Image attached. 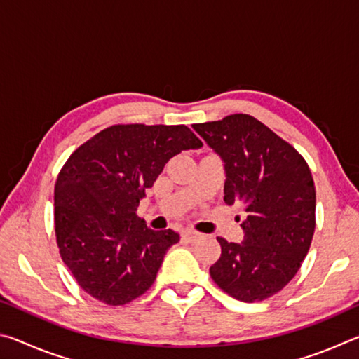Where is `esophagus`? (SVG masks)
<instances>
[{"label": "esophagus", "instance_id": "obj_1", "mask_svg": "<svg viewBox=\"0 0 359 359\" xmlns=\"http://www.w3.org/2000/svg\"><path fill=\"white\" fill-rule=\"evenodd\" d=\"M182 239H185L187 242H190V244H194V242H198L199 239H201V234L196 233V231L185 229L184 233H182Z\"/></svg>", "mask_w": 359, "mask_h": 359}]
</instances>
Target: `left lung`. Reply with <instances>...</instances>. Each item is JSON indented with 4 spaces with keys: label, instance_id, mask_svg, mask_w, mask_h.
Segmentation results:
<instances>
[{
    "label": "left lung",
    "instance_id": "left-lung-1",
    "mask_svg": "<svg viewBox=\"0 0 359 359\" xmlns=\"http://www.w3.org/2000/svg\"><path fill=\"white\" fill-rule=\"evenodd\" d=\"M193 130L222 158L224 203L245 212L242 242L217 238L222 255L210 266L212 280L239 301L267 299L296 276L311 247V169L293 145L252 115H228Z\"/></svg>",
    "mask_w": 359,
    "mask_h": 359
}]
</instances>
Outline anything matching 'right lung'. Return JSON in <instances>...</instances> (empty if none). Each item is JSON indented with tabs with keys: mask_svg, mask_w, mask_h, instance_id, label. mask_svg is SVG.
<instances>
[{
	"mask_svg": "<svg viewBox=\"0 0 359 359\" xmlns=\"http://www.w3.org/2000/svg\"><path fill=\"white\" fill-rule=\"evenodd\" d=\"M199 147L185 125H114L68 158L55 184V234L85 293L123 306L151 287L180 236L150 229L137 205L174 155Z\"/></svg>",
	"mask_w": 359,
	"mask_h": 359,
	"instance_id": "right-lung-1",
	"label": "right lung"
}]
</instances>
